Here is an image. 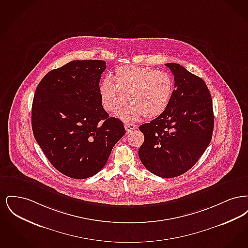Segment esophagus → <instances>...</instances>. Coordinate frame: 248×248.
Returning <instances> with one entry per match:
<instances>
[{
    "mask_svg": "<svg viewBox=\"0 0 248 248\" xmlns=\"http://www.w3.org/2000/svg\"><path fill=\"white\" fill-rule=\"evenodd\" d=\"M124 128H125L127 133H130V132H132L133 130L137 129L138 127H137V125H135V124H124Z\"/></svg>",
    "mask_w": 248,
    "mask_h": 248,
    "instance_id": "esophagus-1",
    "label": "esophagus"
}]
</instances>
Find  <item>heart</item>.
<instances>
[{
  "label": "heart",
  "mask_w": 248,
  "mask_h": 248,
  "mask_svg": "<svg viewBox=\"0 0 248 248\" xmlns=\"http://www.w3.org/2000/svg\"><path fill=\"white\" fill-rule=\"evenodd\" d=\"M101 102L108 112L117 113L125 121L153 119L161 115L169 105L173 94L172 77L165 71L151 68L124 66L116 69L113 79L106 77L99 87Z\"/></svg>",
  "instance_id": "obj_1"
}]
</instances>
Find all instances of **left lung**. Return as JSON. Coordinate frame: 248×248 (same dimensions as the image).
<instances>
[{
  "label": "left lung",
  "instance_id": "1",
  "mask_svg": "<svg viewBox=\"0 0 248 248\" xmlns=\"http://www.w3.org/2000/svg\"><path fill=\"white\" fill-rule=\"evenodd\" d=\"M175 89L165 111L140 126L143 165L158 177H176L197 163L212 139L211 94L203 80L177 63H167Z\"/></svg>",
  "mask_w": 248,
  "mask_h": 248
}]
</instances>
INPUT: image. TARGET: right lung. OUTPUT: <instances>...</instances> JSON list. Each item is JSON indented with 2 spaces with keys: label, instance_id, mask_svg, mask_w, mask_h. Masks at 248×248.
<instances>
[{
  "label": "right lung",
  "instance_id": "1",
  "mask_svg": "<svg viewBox=\"0 0 248 248\" xmlns=\"http://www.w3.org/2000/svg\"><path fill=\"white\" fill-rule=\"evenodd\" d=\"M104 60H73L49 71L36 88L31 125L48 161L67 177L83 179L106 165L125 129L101 103Z\"/></svg>",
  "mask_w": 248,
  "mask_h": 248
}]
</instances>
